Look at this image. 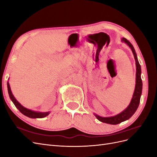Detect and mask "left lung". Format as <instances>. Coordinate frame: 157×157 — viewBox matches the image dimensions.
<instances>
[{"label": "left lung", "instance_id": "1", "mask_svg": "<svg viewBox=\"0 0 157 157\" xmlns=\"http://www.w3.org/2000/svg\"><path fill=\"white\" fill-rule=\"evenodd\" d=\"M122 42H124L128 46L131 48L133 54H134V58L136 60V86L135 90L134 92V95L129 105L127 107L126 109L121 112V113L118 114V115L113 117H101L98 115L95 114V116L98 118V119L102 122L107 123L109 124H118L119 123L124 122L129 118L134 115V113L136 111L137 107L139 106V104L140 102V98L142 92V80L141 78V66L139 63V61L137 60V54L136 53V50L134 48V46L128 41L125 38H122Z\"/></svg>", "mask_w": 157, "mask_h": 157}]
</instances>
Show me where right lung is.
Instances as JSON below:
<instances>
[{"label":"right lung","instance_id":"obj_1","mask_svg":"<svg viewBox=\"0 0 157 157\" xmlns=\"http://www.w3.org/2000/svg\"><path fill=\"white\" fill-rule=\"evenodd\" d=\"M7 87H8V92L9 96H10V98L12 102L13 103L14 105L16 107V108L20 111L23 115H24L29 118H44L46 117L47 115H49L50 112H45V113H42V112H37V111H31L30 109H28L23 106H22L21 104L19 103L16 99L14 98L13 95L12 93L11 89L10 87V84H9V82H7Z\"/></svg>","mask_w":157,"mask_h":157}]
</instances>
